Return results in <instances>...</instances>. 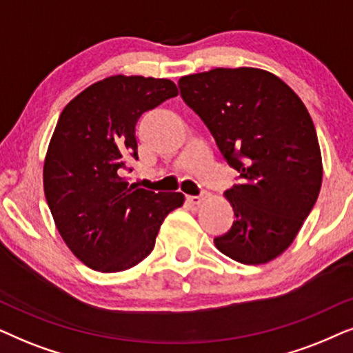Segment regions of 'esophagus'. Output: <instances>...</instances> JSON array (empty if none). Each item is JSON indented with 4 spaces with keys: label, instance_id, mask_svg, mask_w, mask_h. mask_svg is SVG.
Masks as SVG:
<instances>
[{
    "label": "esophagus",
    "instance_id": "esophagus-1",
    "mask_svg": "<svg viewBox=\"0 0 353 353\" xmlns=\"http://www.w3.org/2000/svg\"><path fill=\"white\" fill-rule=\"evenodd\" d=\"M206 196H208L206 192H203V194H200V195H189V196H187V201H189V203H192V205H200L206 200Z\"/></svg>",
    "mask_w": 353,
    "mask_h": 353
}]
</instances>
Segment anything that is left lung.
Returning a JSON list of instances; mask_svg holds the SVG:
<instances>
[{
  "mask_svg": "<svg viewBox=\"0 0 353 353\" xmlns=\"http://www.w3.org/2000/svg\"><path fill=\"white\" fill-rule=\"evenodd\" d=\"M179 88L239 171L225 190L236 221L214 245L243 265L268 263L292 243L321 189V152L307 108L279 77L253 68L185 75Z\"/></svg>",
  "mask_w": 353,
  "mask_h": 353,
  "instance_id": "left-lung-1",
  "label": "left lung"
}]
</instances>
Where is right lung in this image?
Masks as SVG:
<instances>
[{"mask_svg":"<svg viewBox=\"0 0 353 353\" xmlns=\"http://www.w3.org/2000/svg\"><path fill=\"white\" fill-rule=\"evenodd\" d=\"M176 83L112 75L79 93L61 112L43 166V189L65 245L95 271L129 270L152 253L181 192L129 184L139 161L135 125L143 112L177 97Z\"/></svg>","mask_w":353,"mask_h":353,"instance_id":"obj_1","label":"right lung"}]
</instances>
